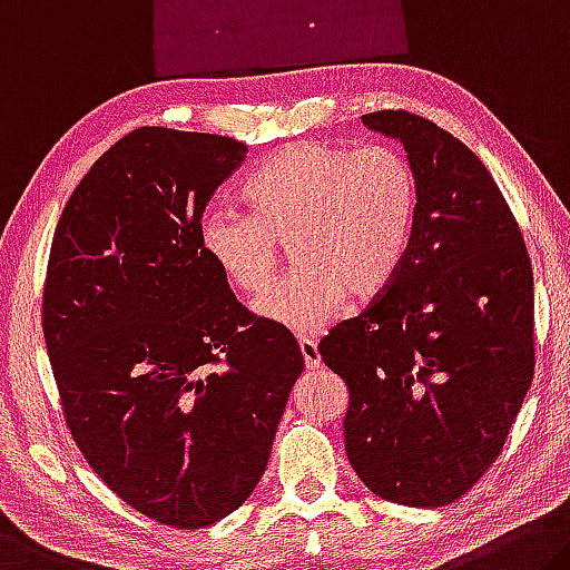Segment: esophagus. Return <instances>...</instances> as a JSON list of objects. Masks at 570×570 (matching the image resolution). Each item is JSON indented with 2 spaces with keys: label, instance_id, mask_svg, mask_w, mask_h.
<instances>
[{
  "label": "esophagus",
  "instance_id": "1",
  "mask_svg": "<svg viewBox=\"0 0 570 570\" xmlns=\"http://www.w3.org/2000/svg\"><path fill=\"white\" fill-rule=\"evenodd\" d=\"M299 350H302V357H304L306 370H317L322 365V355H320L317 342H314V340H299Z\"/></svg>",
  "mask_w": 570,
  "mask_h": 570
}]
</instances>
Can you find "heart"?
<instances>
[{
  "mask_svg": "<svg viewBox=\"0 0 570 570\" xmlns=\"http://www.w3.org/2000/svg\"><path fill=\"white\" fill-rule=\"evenodd\" d=\"M250 213L210 205L197 223L207 261L233 288L258 294L278 243L299 268L253 302L261 320L314 334L345 309L381 296L409 256L419 185L401 151L304 139L274 151L243 183Z\"/></svg>",
  "mask_w": 570,
  "mask_h": 570,
  "instance_id": "obj_1",
  "label": "heart"
}]
</instances>
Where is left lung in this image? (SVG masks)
I'll use <instances>...</instances> for the list:
<instances>
[{
    "label": "left lung",
    "instance_id": "8db88e82",
    "mask_svg": "<svg viewBox=\"0 0 570 570\" xmlns=\"http://www.w3.org/2000/svg\"><path fill=\"white\" fill-rule=\"evenodd\" d=\"M419 185L409 256L370 309L322 340L350 391L345 451L370 492L444 508L502 451L535 373L532 268L482 159L409 111L363 116Z\"/></svg>",
    "mask_w": 570,
    "mask_h": 570
}]
</instances>
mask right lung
I'll return each instance as SVG.
<instances>
[{
    "label": "right lung",
    "mask_w": 570,
    "mask_h": 570,
    "mask_svg": "<svg viewBox=\"0 0 570 570\" xmlns=\"http://www.w3.org/2000/svg\"><path fill=\"white\" fill-rule=\"evenodd\" d=\"M246 151L131 131L80 179L50 248L42 332L70 433L126 504L171 528L248 500L304 370L292 332L243 309L197 240Z\"/></svg>",
    "instance_id": "add662e5"
}]
</instances>
